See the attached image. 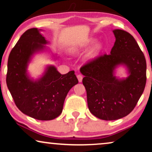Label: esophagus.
I'll use <instances>...</instances> for the list:
<instances>
[{"mask_svg": "<svg viewBox=\"0 0 152 152\" xmlns=\"http://www.w3.org/2000/svg\"><path fill=\"white\" fill-rule=\"evenodd\" d=\"M77 79H78L79 82H82L83 77L81 75H77Z\"/></svg>", "mask_w": 152, "mask_h": 152, "instance_id": "obj_1", "label": "esophagus"}]
</instances>
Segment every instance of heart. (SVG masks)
<instances>
[{
	"instance_id": "heart-1",
	"label": "heart",
	"mask_w": 152,
	"mask_h": 152,
	"mask_svg": "<svg viewBox=\"0 0 152 152\" xmlns=\"http://www.w3.org/2000/svg\"><path fill=\"white\" fill-rule=\"evenodd\" d=\"M91 43H92V41H91ZM100 48H101V44L100 43H97V44L94 47V48L93 49L92 52L90 53V55L93 56L97 50H99ZM81 49H82V48H75L74 52L75 53H79V52L81 50Z\"/></svg>"
}]
</instances>
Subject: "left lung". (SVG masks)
<instances>
[{
    "label": "left lung",
    "mask_w": 152,
    "mask_h": 152,
    "mask_svg": "<svg viewBox=\"0 0 152 152\" xmlns=\"http://www.w3.org/2000/svg\"><path fill=\"white\" fill-rule=\"evenodd\" d=\"M115 41L110 55L95 58L80 68L89 111L95 117L115 120L129 114L138 103L146 84L147 64L144 54L134 37L114 30ZM125 65L129 76L120 80L114 70Z\"/></svg>",
    "instance_id": "obj_1"
}]
</instances>
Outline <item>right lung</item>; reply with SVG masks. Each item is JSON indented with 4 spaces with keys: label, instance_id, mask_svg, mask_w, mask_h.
Returning <instances> with one entry per match:
<instances>
[{
    "label": "right lung",
    "instance_id": "right-lung-1",
    "mask_svg": "<svg viewBox=\"0 0 152 152\" xmlns=\"http://www.w3.org/2000/svg\"><path fill=\"white\" fill-rule=\"evenodd\" d=\"M37 28L26 31L8 58L6 82L15 104L22 113L39 120L57 118L63 110L68 91L78 83L74 70L60 74L48 66L37 80L30 78L27 68L31 57L45 48L48 41Z\"/></svg>",
    "mask_w": 152,
    "mask_h": 152
}]
</instances>
